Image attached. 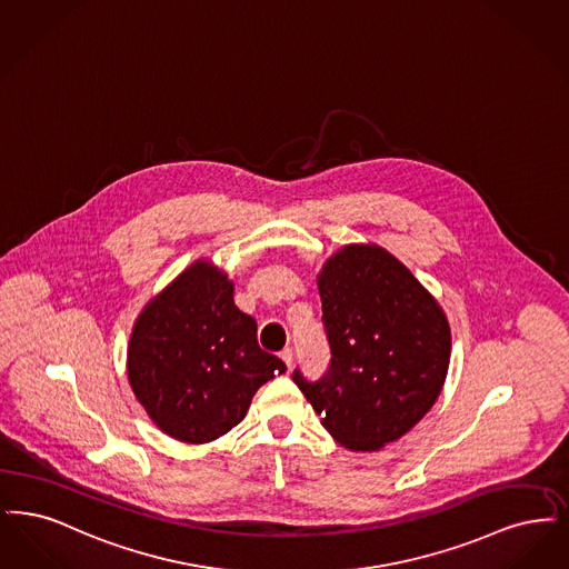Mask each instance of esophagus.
<instances>
[{"instance_id":"1","label":"esophagus","mask_w":569,"mask_h":569,"mask_svg":"<svg viewBox=\"0 0 569 569\" xmlns=\"http://www.w3.org/2000/svg\"><path fill=\"white\" fill-rule=\"evenodd\" d=\"M280 359L284 361L287 368H291V363H293V348H284V350L280 352Z\"/></svg>"}]
</instances>
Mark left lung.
<instances>
[{
	"mask_svg": "<svg viewBox=\"0 0 569 569\" xmlns=\"http://www.w3.org/2000/svg\"><path fill=\"white\" fill-rule=\"evenodd\" d=\"M329 370L293 380L333 440L378 450L406 436L438 401L450 363L442 306L378 244L336 250L317 276Z\"/></svg>",
	"mask_w": 569,
	"mask_h": 569,
	"instance_id": "8db88e82",
	"label": "left lung"
}]
</instances>
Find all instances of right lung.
I'll return each mask as SVG.
<instances>
[{"mask_svg": "<svg viewBox=\"0 0 569 569\" xmlns=\"http://www.w3.org/2000/svg\"><path fill=\"white\" fill-rule=\"evenodd\" d=\"M287 366L257 345V322L233 303V280L198 259L150 297L131 327L127 380L173 440L206 445L247 417L257 389Z\"/></svg>", "mask_w": 569, "mask_h": 569, "instance_id": "right-lung-1", "label": "right lung"}]
</instances>
